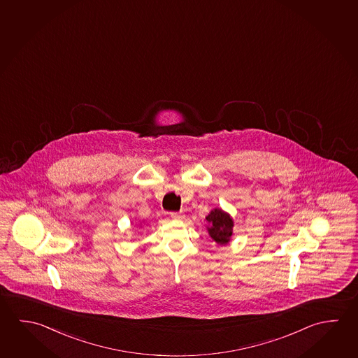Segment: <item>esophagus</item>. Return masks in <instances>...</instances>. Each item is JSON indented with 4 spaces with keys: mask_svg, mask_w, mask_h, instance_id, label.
Returning <instances> with one entry per match:
<instances>
[{
    "mask_svg": "<svg viewBox=\"0 0 358 358\" xmlns=\"http://www.w3.org/2000/svg\"><path fill=\"white\" fill-rule=\"evenodd\" d=\"M171 217L173 220H181L183 219V215L180 213H171Z\"/></svg>",
    "mask_w": 358,
    "mask_h": 358,
    "instance_id": "34e87169",
    "label": "esophagus"
}]
</instances>
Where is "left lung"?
<instances>
[{"instance_id": "8db88e82", "label": "left lung", "mask_w": 358, "mask_h": 358, "mask_svg": "<svg viewBox=\"0 0 358 358\" xmlns=\"http://www.w3.org/2000/svg\"><path fill=\"white\" fill-rule=\"evenodd\" d=\"M207 232L217 245H227L234 235V220L231 215L222 208H213L206 216Z\"/></svg>"}]
</instances>
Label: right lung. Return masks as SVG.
<instances>
[{"label":"right lung","mask_w":358,"mask_h":358,"mask_svg":"<svg viewBox=\"0 0 358 358\" xmlns=\"http://www.w3.org/2000/svg\"><path fill=\"white\" fill-rule=\"evenodd\" d=\"M141 225H142V224H141Z\"/></svg>","instance_id":"add662e5"}]
</instances>
